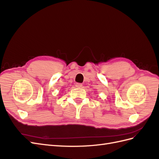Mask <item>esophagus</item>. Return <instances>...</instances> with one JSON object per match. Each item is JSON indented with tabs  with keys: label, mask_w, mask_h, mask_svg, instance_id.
I'll return each mask as SVG.
<instances>
[{
	"label": "esophagus",
	"mask_w": 159,
	"mask_h": 159,
	"mask_svg": "<svg viewBox=\"0 0 159 159\" xmlns=\"http://www.w3.org/2000/svg\"><path fill=\"white\" fill-rule=\"evenodd\" d=\"M75 87L76 88H81V87H82V84H80V83H77L75 84Z\"/></svg>",
	"instance_id": "34e87169"
}]
</instances>
